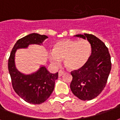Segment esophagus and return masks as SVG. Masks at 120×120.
Returning <instances> with one entry per match:
<instances>
[{
	"label": "esophagus",
	"mask_w": 120,
	"mask_h": 120,
	"mask_svg": "<svg viewBox=\"0 0 120 120\" xmlns=\"http://www.w3.org/2000/svg\"><path fill=\"white\" fill-rule=\"evenodd\" d=\"M64 74H65V72H64V71H62V70H60V71L58 72V76L59 77L62 76V75H63Z\"/></svg>",
	"instance_id": "34e87169"
}]
</instances>
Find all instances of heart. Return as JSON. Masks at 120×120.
Masks as SVG:
<instances>
[{
	"mask_svg": "<svg viewBox=\"0 0 120 120\" xmlns=\"http://www.w3.org/2000/svg\"><path fill=\"white\" fill-rule=\"evenodd\" d=\"M91 45L87 40H61L55 44L48 58L54 65L64 60L65 66L71 70H79L84 66L90 58Z\"/></svg>",
	"mask_w": 120,
	"mask_h": 120,
	"instance_id": "obj_1",
	"label": "heart"
}]
</instances>
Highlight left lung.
Listing matches in <instances>:
<instances>
[{
	"label": "left lung",
	"instance_id": "obj_1",
	"mask_svg": "<svg viewBox=\"0 0 120 120\" xmlns=\"http://www.w3.org/2000/svg\"><path fill=\"white\" fill-rule=\"evenodd\" d=\"M87 40L91 45V55L84 66L71 72L70 89L79 99L91 100L105 88L111 68V56L105 43L93 34H76Z\"/></svg>",
	"mask_w": 120,
	"mask_h": 120
}]
</instances>
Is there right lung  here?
Instances as JSON below:
<instances>
[{
  "label": "right lung",
  "instance_id": "obj_1",
  "mask_svg": "<svg viewBox=\"0 0 120 120\" xmlns=\"http://www.w3.org/2000/svg\"><path fill=\"white\" fill-rule=\"evenodd\" d=\"M48 38L46 35L31 33L18 40L14 46L8 62V68L12 84L15 92L27 103L40 105L52 94L58 72L50 73L45 65H41L35 72L26 74L18 70L15 66V53L18 49L27 48L30 45H41Z\"/></svg>",
  "mask_w": 120,
  "mask_h": 120
}]
</instances>
